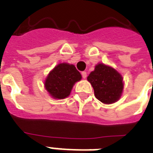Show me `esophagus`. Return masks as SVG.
<instances>
[{
	"mask_svg": "<svg viewBox=\"0 0 153 153\" xmlns=\"http://www.w3.org/2000/svg\"><path fill=\"white\" fill-rule=\"evenodd\" d=\"M82 77L83 79H86L87 78V72H85V71L82 72Z\"/></svg>",
	"mask_w": 153,
	"mask_h": 153,
	"instance_id": "1",
	"label": "esophagus"
}]
</instances>
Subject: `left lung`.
<instances>
[{
	"label": "left lung",
	"mask_w": 153,
	"mask_h": 153,
	"mask_svg": "<svg viewBox=\"0 0 153 153\" xmlns=\"http://www.w3.org/2000/svg\"><path fill=\"white\" fill-rule=\"evenodd\" d=\"M97 99L104 104H113L121 98L124 88L122 74L114 68L98 63L88 76Z\"/></svg>",
	"instance_id": "left-lung-1"
}]
</instances>
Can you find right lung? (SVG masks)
Here are the masks:
<instances>
[{
  "label": "right lung",
  "instance_id": "1",
  "mask_svg": "<svg viewBox=\"0 0 153 153\" xmlns=\"http://www.w3.org/2000/svg\"><path fill=\"white\" fill-rule=\"evenodd\" d=\"M82 79L81 74L74 65L60 63L48 73L45 88L53 99H65L70 96L74 83Z\"/></svg>",
  "mask_w": 153,
  "mask_h": 153
}]
</instances>
